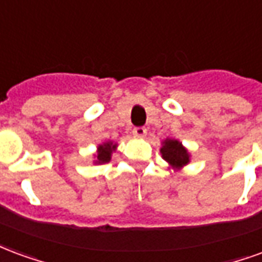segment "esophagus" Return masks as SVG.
<instances>
[{
    "label": "esophagus",
    "mask_w": 262,
    "mask_h": 262,
    "mask_svg": "<svg viewBox=\"0 0 262 262\" xmlns=\"http://www.w3.org/2000/svg\"><path fill=\"white\" fill-rule=\"evenodd\" d=\"M133 135L136 137H144L147 135V129L143 127V126H140V127H135V129H133Z\"/></svg>",
    "instance_id": "esophagus-1"
}]
</instances>
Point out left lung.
<instances>
[{"mask_svg": "<svg viewBox=\"0 0 262 262\" xmlns=\"http://www.w3.org/2000/svg\"><path fill=\"white\" fill-rule=\"evenodd\" d=\"M163 159L172 167V168H182L189 163V153L181 142L174 139H165L163 142V147L160 148Z\"/></svg>", "mask_w": 262, "mask_h": 262, "instance_id": "obj_1", "label": "left lung"}]
</instances>
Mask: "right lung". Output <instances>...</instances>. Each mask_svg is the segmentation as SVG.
<instances>
[{"label":"right lung","instance_id":"1","mask_svg":"<svg viewBox=\"0 0 262 262\" xmlns=\"http://www.w3.org/2000/svg\"><path fill=\"white\" fill-rule=\"evenodd\" d=\"M116 150V144L112 142H106L102 143L98 146V151H97V160L95 163L97 164H103V163H109L111 161V156Z\"/></svg>","mask_w":262,"mask_h":262}]
</instances>
